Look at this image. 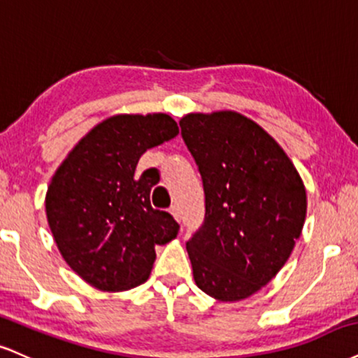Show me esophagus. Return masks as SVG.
Segmentation results:
<instances>
[{
    "instance_id": "esophagus-1",
    "label": "esophagus",
    "mask_w": 358,
    "mask_h": 358,
    "mask_svg": "<svg viewBox=\"0 0 358 358\" xmlns=\"http://www.w3.org/2000/svg\"><path fill=\"white\" fill-rule=\"evenodd\" d=\"M170 213L173 215V218H175L176 222H178V223L182 222V212H180V208H178V206H176V205L171 206V208H170Z\"/></svg>"
}]
</instances>
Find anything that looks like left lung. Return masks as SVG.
I'll return each mask as SVG.
<instances>
[{"label": "left lung", "mask_w": 358, "mask_h": 358, "mask_svg": "<svg viewBox=\"0 0 358 358\" xmlns=\"http://www.w3.org/2000/svg\"><path fill=\"white\" fill-rule=\"evenodd\" d=\"M180 127L205 190V223L187 243L193 278L218 302H240L282 270L302 235V176L277 140L238 111L188 113Z\"/></svg>", "instance_id": "left-lung-1"}]
</instances>
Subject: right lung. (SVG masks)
Returning <instances> with one entry per match:
<instances>
[{
  "mask_svg": "<svg viewBox=\"0 0 358 358\" xmlns=\"http://www.w3.org/2000/svg\"><path fill=\"white\" fill-rule=\"evenodd\" d=\"M178 135L166 113H120L103 120L73 146L51 176L46 218L63 260L101 292H127L148 280L157 245L178 235L170 213L153 210L158 182L135 175L148 148Z\"/></svg>",
  "mask_w": 358,
  "mask_h": 358,
  "instance_id": "right-lung-1",
  "label": "right lung"
}]
</instances>
